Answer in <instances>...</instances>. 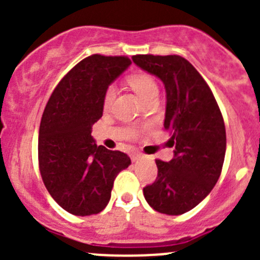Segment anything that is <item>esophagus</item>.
<instances>
[{
    "instance_id": "34e87169",
    "label": "esophagus",
    "mask_w": 260,
    "mask_h": 260,
    "mask_svg": "<svg viewBox=\"0 0 260 260\" xmlns=\"http://www.w3.org/2000/svg\"><path fill=\"white\" fill-rule=\"evenodd\" d=\"M141 157H142V156H141V154H138V153H133L132 156H131V158H132V161L135 162V161H138V159H140Z\"/></svg>"
}]
</instances>
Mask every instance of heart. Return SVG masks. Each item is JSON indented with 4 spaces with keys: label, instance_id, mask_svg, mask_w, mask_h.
<instances>
[{
    "label": "heart",
    "instance_id": "obj_1",
    "mask_svg": "<svg viewBox=\"0 0 260 260\" xmlns=\"http://www.w3.org/2000/svg\"><path fill=\"white\" fill-rule=\"evenodd\" d=\"M128 83H129V85L132 86L133 90L141 96V99H142L145 103L148 99L157 96V94H158V86H157L156 80L153 79V77L147 74V73L140 72L129 75V77H128ZM115 91L117 90H115V86L113 84L107 86L103 95V107L106 109L109 108L111 104L113 103Z\"/></svg>",
    "mask_w": 260,
    "mask_h": 260
}]
</instances>
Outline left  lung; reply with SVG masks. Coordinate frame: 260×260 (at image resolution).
<instances>
[{
	"mask_svg": "<svg viewBox=\"0 0 260 260\" xmlns=\"http://www.w3.org/2000/svg\"><path fill=\"white\" fill-rule=\"evenodd\" d=\"M137 67L162 80L166 89L164 127L175 147L170 162L156 159L157 179L143 188L156 211L181 215L210 193L226 151L221 112L200 73L179 55H135Z\"/></svg>",
	"mask_w": 260,
	"mask_h": 260,
	"instance_id": "left-lung-1",
	"label": "left lung"
}]
</instances>
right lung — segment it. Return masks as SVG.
Here are the masks:
<instances>
[{"mask_svg": "<svg viewBox=\"0 0 260 260\" xmlns=\"http://www.w3.org/2000/svg\"><path fill=\"white\" fill-rule=\"evenodd\" d=\"M127 56L94 54L78 62L52 91L39 131V167L49 193L77 216L108 205L113 182L131 158L96 146L91 125L103 115L107 86L131 65Z\"/></svg>", "mask_w": 260, "mask_h": 260, "instance_id": "1", "label": "right lung"}]
</instances>
